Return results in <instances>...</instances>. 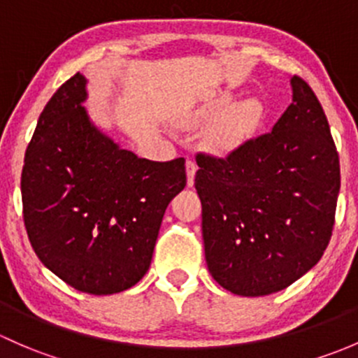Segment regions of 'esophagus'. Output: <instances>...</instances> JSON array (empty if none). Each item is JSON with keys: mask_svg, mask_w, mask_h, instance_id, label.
Returning a JSON list of instances; mask_svg holds the SVG:
<instances>
[{"mask_svg": "<svg viewBox=\"0 0 358 358\" xmlns=\"http://www.w3.org/2000/svg\"><path fill=\"white\" fill-rule=\"evenodd\" d=\"M186 174H187V186H193L194 174H196V162L193 158L186 160Z\"/></svg>", "mask_w": 358, "mask_h": 358, "instance_id": "1", "label": "esophagus"}]
</instances>
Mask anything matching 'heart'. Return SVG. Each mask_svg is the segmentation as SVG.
Masks as SVG:
<instances>
[{"label":"heart","instance_id":"b5f03b06","mask_svg":"<svg viewBox=\"0 0 358 358\" xmlns=\"http://www.w3.org/2000/svg\"><path fill=\"white\" fill-rule=\"evenodd\" d=\"M229 93H222L208 106V112L215 113L231 103ZM265 115V106L259 98H245L234 103L217 120L212 129V145L219 150H229L245 141L257 131Z\"/></svg>","mask_w":358,"mask_h":358}]
</instances>
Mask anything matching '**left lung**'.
Returning <instances> with one entry per match:
<instances>
[{
  "label": "left lung",
  "mask_w": 358,
  "mask_h": 358,
  "mask_svg": "<svg viewBox=\"0 0 358 358\" xmlns=\"http://www.w3.org/2000/svg\"><path fill=\"white\" fill-rule=\"evenodd\" d=\"M293 103L271 132L226 158L196 153L205 259L212 278L241 296L288 288L329 245L340 158L312 87L291 77Z\"/></svg>",
  "instance_id": "1"
}]
</instances>
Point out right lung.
<instances>
[{"label": "right lung", "mask_w": 358, "mask_h": 358, "mask_svg": "<svg viewBox=\"0 0 358 358\" xmlns=\"http://www.w3.org/2000/svg\"><path fill=\"white\" fill-rule=\"evenodd\" d=\"M86 79L46 103L22 169V206L39 260L72 288L113 294L150 268L162 219L186 186L184 158L150 162L120 150L87 119Z\"/></svg>", "instance_id": "obj_1"}]
</instances>
